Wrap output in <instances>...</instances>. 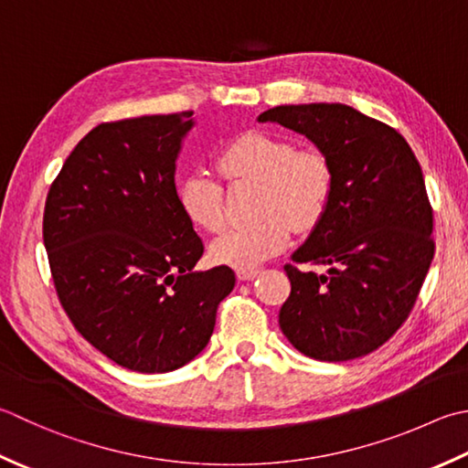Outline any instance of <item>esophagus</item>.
<instances>
[{
	"mask_svg": "<svg viewBox=\"0 0 468 468\" xmlns=\"http://www.w3.org/2000/svg\"><path fill=\"white\" fill-rule=\"evenodd\" d=\"M261 273V270L260 268H251V270H237V278L239 280H253V278H258Z\"/></svg>",
	"mask_w": 468,
	"mask_h": 468,
	"instance_id": "esophagus-1",
	"label": "esophagus"
}]
</instances>
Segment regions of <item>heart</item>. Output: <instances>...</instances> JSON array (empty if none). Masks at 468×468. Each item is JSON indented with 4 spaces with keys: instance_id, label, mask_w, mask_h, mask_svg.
<instances>
[{
    "instance_id": "1",
    "label": "heart",
    "mask_w": 468,
    "mask_h": 468,
    "mask_svg": "<svg viewBox=\"0 0 468 468\" xmlns=\"http://www.w3.org/2000/svg\"><path fill=\"white\" fill-rule=\"evenodd\" d=\"M225 178L261 182L253 223L227 229L210 245L218 265L251 270L278 255L290 243L292 227L310 231L326 215L335 192V170L320 150L300 148L290 140L268 133L237 137L218 155ZM178 203L188 221L208 233L225 223L221 182L197 170L182 178Z\"/></svg>"
}]
</instances>
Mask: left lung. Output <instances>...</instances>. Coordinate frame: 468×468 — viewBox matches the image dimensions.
<instances>
[{
  "mask_svg": "<svg viewBox=\"0 0 468 468\" xmlns=\"http://www.w3.org/2000/svg\"><path fill=\"white\" fill-rule=\"evenodd\" d=\"M306 135L333 164L335 192L296 263L280 328L318 361L369 355L398 333L434 258L432 205L414 152L388 123L343 103L280 105L260 115Z\"/></svg>",
  "mask_w": 468,
  "mask_h": 468,
  "instance_id": "8db88e82",
  "label": "left lung"
}]
</instances>
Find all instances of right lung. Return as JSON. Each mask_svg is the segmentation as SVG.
<instances>
[{
	"label": "right lung",
	"mask_w": 468,
	"mask_h": 468,
	"mask_svg": "<svg viewBox=\"0 0 468 468\" xmlns=\"http://www.w3.org/2000/svg\"><path fill=\"white\" fill-rule=\"evenodd\" d=\"M192 112L93 127L44 205L54 290L77 331L137 373H166L205 349L235 286L227 265L195 271L205 245L178 203L176 155Z\"/></svg>",
	"instance_id": "obj_1"
}]
</instances>
